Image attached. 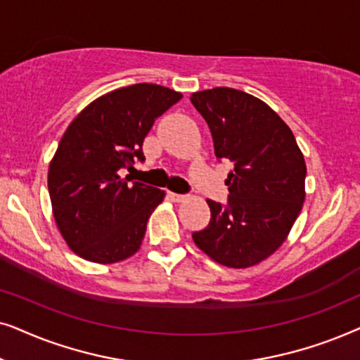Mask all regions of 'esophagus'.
<instances>
[{"mask_svg":"<svg viewBox=\"0 0 360 360\" xmlns=\"http://www.w3.org/2000/svg\"><path fill=\"white\" fill-rule=\"evenodd\" d=\"M167 195H169L171 200H174V202H183V200L186 199L184 195H181V194H176V193H167Z\"/></svg>","mask_w":360,"mask_h":360,"instance_id":"esophagus-1","label":"esophagus"}]
</instances>
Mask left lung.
<instances>
[{
    "label": "left lung",
    "instance_id": "1",
    "mask_svg": "<svg viewBox=\"0 0 360 360\" xmlns=\"http://www.w3.org/2000/svg\"><path fill=\"white\" fill-rule=\"evenodd\" d=\"M191 102L209 124L215 156L233 165L229 205L207 199L210 222L193 240L224 266L258 265L283 245L303 209V153L280 115L250 94L215 87Z\"/></svg>",
    "mask_w": 360,
    "mask_h": 360
}]
</instances>
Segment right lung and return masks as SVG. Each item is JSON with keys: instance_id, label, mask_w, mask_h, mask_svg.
Segmentation results:
<instances>
[{"instance_id": "obj_1", "label": "right lung", "mask_w": 360, "mask_h": 360, "mask_svg": "<svg viewBox=\"0 0 360 360\" xmlns=\"http://www.w3.org/2000/svg\"><path fill=\"white\" fill-rule=\"evenodd\" d=\"M183 94L135 84L95 98L72 120L47 172L52 214L62 238L84 260L110 265L140 250L150 215L165 191L122 177L155 118Z\"/></svg>"}]
</instances>
